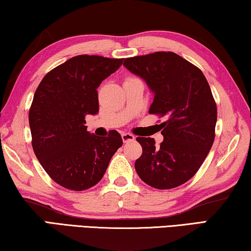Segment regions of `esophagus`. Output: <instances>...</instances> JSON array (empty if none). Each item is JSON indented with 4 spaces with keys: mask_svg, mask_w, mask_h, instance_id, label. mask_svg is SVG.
Instances as JSON below:
<instances>
[{
    "mask_svg": "<svg viewBox=\"0 0 251 251\" xmlns=\"http://www.w3.org/2000/svg\"><path fill=\"white\" fill-rule=\"evenodd\" d=\"M121 137H122V140H123V142H130V141H133L134 139H135V137L133 134H131V133H126V132H122L121 133Z\"/></svg>",
    "mask_w": 251,
    "mask_h": 251,
    "instance_id": "esophagus-1",
    "label": "esophagus"
}]
</instances>
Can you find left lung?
Here are the masks:
<instances>
[{
  "mask_svg": "<svg viewBox=\"0 0 251 251\" xmlns=\"http://www.w3.org/2000/svg\"><path fill=\"white\" fill-rule=\"evenodd\" d=\"M123 65L154 93L149 113L167 119L163 141L138 137L134 168L143 182L160 190L179 187L199 170L215 140L217 104L202 71L174 52L128 57Z\"/></svg>",
  "mask_w": 251,
  "mask_h": 251,
  "instance_id": "8db88e82",
  "label": "left lung"
}]
</instances>
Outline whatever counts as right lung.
I'll list each match as a JSON object with an SVG mask.
<instances>
[{
  "mask_svg": "<svg viewBox=\"0 0 251 251\" xmlns=\"http://www.w3.org/2000/svg\"><path fill=\"white\" fill-rule=\"evenodd\" d=\"M123 59L73 56L48 72L33 97L28 122L36 158L53 181L75 191L100 181L122 146L116 130L108 137L90 134L85 117L99 112L97 89Z\"/></svg>",
  "mask_w": 251,
  "mask_h": 251,
  "instance_id": "1",
  "label": "right lung"
}]
</instances>
